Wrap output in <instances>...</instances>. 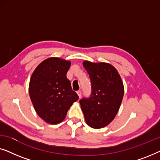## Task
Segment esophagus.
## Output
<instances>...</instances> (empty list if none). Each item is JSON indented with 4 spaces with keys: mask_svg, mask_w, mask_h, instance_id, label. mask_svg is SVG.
<instances>
[{
    "mask_svg": "<svg viewBox=\"0 0 160 160\" xmlns=\"http://www.w3.org/2000/svg\"><path fill=\"white\" fill-rule=\"evenodd\" d=\"M76 93H77V95H78V97L81 98V96H82V92H81V90H78L76 92Z\"/></svg>",
    "mask_w": 160,
    "mask_h": 160,
    "instance_id": "esophagus-1",
    "label": "esophagus"
}]
</instances>
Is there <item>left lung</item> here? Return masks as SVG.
Masks as SVG:
<instances>
[{"label": "left lung", "mask_w": 160, "mask_h": 160, "mask_svg": "<svg viewBox=\"0 0 160 160\" xmlns=\"http://www.w3.org/2000/svg\"><path fill=\"white\" fill-rule=\"evenodd\" d=\"M83 66L89 75L92 94L80 100L86 123L92 128L100 129L111 123L117 116L124 96L121 76L112 65L85 60Z\"/></svg>", "instance_id": "obj_1"}]
</instances>
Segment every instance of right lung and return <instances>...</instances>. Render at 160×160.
<instances>
[{
  "mask_svg": "<svg viewBox=\"0 0 160 160\" xmlns=\"http://www.w3.org/2000/svg\"><path fill=\"white\" fill-rule=\"evenodd\" d=\"M71 64L62 58H49L36 68L30 77V100L38 115L48 124L62 122L78 99L66 76Z\"/></svg>",
  "mask_w": 160,
  "mask_h": 160,
  "instance_id": "1",
  "label": "right lung"
}]
</instances>
